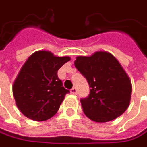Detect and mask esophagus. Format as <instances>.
Masks as SVG:
<instances>
[{"label": "esophagus", "instance_id": "esophagus-1", "mask_svg": "<svg viewBox=\"0 0 147 147\" xmlns=\"http://www.w3.org/2000/svg\"><path fill=\"white\" fill-rule=\"evenodd\" d=\"M71 94H77V89H76V87H73V88L71 90Z\"/></svg>", "mask_w": 147, "mask_h": 147}]
</instances>
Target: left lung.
Here are the masks:
<instances>
[{
  "label": "left lung",
  "instance_id": "1",
  "mask_svg": "<svg viewBox=\"0 0 147 147\" xmlns=\"http://www.w3.org/2000/svg\"><path fill=\"white\" fill-rule=\"evenodd\" d=\"M75 67L85 76L90 88L89 95L80 99L88 118L105 123L126 111L131 99V81L111 53L96 52L90 57L79 56Z\"/></svg>",
  "mask_w": 147,
  "mask_h": 147
}]
</instances>
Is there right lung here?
Instances as JSON below:
<instances>
[{"instance_id": "add662e5", "label": "right lung", "mask_w": 147, "mask_h": 147, "mask_svg": "<svg viewBox=\"0 0 147 147\" xmlns=\"http://www.w3.org/2000/svg\"><path fill=\"white\" fill-rule=\"evenodd\" d=\"M70 59L56 57L48 51H38L25 61L13 86L16 105L24 116L45 121L57 113L70 92L62 86L57 71Z\"/></svg>"}]
</instances>
